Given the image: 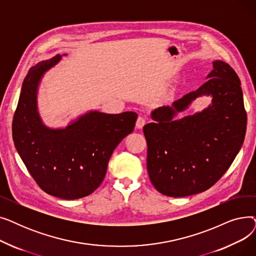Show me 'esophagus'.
<instances>
[{
  "label": "esophagus",
  "instance_id": "34e87169",
  "mask_svg": "<svg viewBox=\"0 0 256 256\" xmlns=\"http://www.w3.org/2000/svg\"><path fill=\"white\" fill-rule=\"evenodd\" d=\"M145 124H146V120L143 118V117H138V119H137V122H136V128H142L144 126H145Z\"/></svg>",
  "mask_w": 256,
  "mask_h": 256
}]
</instances>
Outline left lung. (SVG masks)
<instances>
[{
    "label": "left lung",
    "instance_id": "left-lung-1",
    "mask_svg": "<svg viewBox=\"0 0 256 256\" xmlns=\"http://www.w3.org/2000/svg\"><path fill=\"white\" fill-rule=\"evenodd\" d=\"M206 82L171 106L152 112L154 122L143 128L147 142V171L163 195L186 197L204 192L230 167L243 145L247 114L240 80L230 65L216 60ZM210 96L200 112L182 118L198 97Z\"/></svg>",
    "mask_w": 256,
    "mask_h": 256
}]
</instances>
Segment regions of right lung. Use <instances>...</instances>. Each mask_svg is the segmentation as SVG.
<instances>
[{
	"label": "right lung",
	"mask_w": 256,
	"mask_h": 256,
	"mask_svg": "<svg viewBox=\"0 0 256 256\" xmlns=\"http://www.w3.org/2000/svg\"><path fill=\"white\" fill-rule=\"evenodd\" d=\"M61 59L56 55L38 62L26 76L13 117L12 137L37 184L52 196L74 200L100 186L114 150L134 130L138 115L91 110L65 128L46 126L38 112V87L44 74Z\"/></svg>",
	"instance_id": "1"
}]
</instances>
